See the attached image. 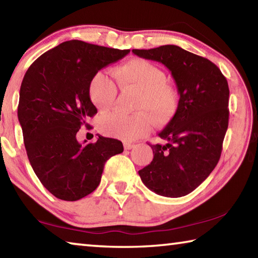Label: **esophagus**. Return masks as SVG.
<instances>
[{
  "label": "esophagus",
  "mask_w": 258,
  "mask_h": 258,
  "mask_svg": "<svg viewBox=\"0 0 258 258\" xmlns=\"http://www.w3.org/2000/svg\"><path fill=\"white\" fill-rule=\"evenodd\" d=\"M135 146L134 145H131V143H124V148H125V150H131L132 149V148H134Z\"/></svg>",
  "instance_id": "1"
}]
</instances>
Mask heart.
Returning a JSON list of instances; mask_svg holds the SVG:
<instances>
[{
    "mask_svg": "<svg viewBox=\"0 0 258 258\" xmlns=\"http://www.w3.org/2000/svg\"><path fill=\"white\" fill-rule=\"evenodd\" d=\"M121 89H134L140 92L138 111H143L157 121L172 115L176 108V93L166 83V75L159 67L143 59L126 61L113 71ZM117 89L108 74L98 72L89 83V97L99 110H107L115 102ZM150 120L145 113H125L113 111L101 117L99 128L109 137L132 141L150 131Z\"/></svg>",
    "mask_w": 258,
    "mask_h": 258,
    "instance_id": "obj_1",
    "label": "heart"
}]
</instances>
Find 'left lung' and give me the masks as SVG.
<instances>
[{
  "label": "left lung",
  "mask_w": 258,
  "mask_h": 258,
  "mask_svg": "<svg viewBox=\"0 0 258 258\" xmlns=\"http://www.w3.org/2000/svg\"><path fill=\"white\" fill-rule=\"evenodd\" d=\"M163 63L180 95L175 115L158 134L165 145H149L154 159L139 175L148 189L183 197L206 180L220 160L229 125V85L220 68L176 45L132 50Z\"/></svg>",
  "instance_id": "left-lung-1"
}]
</instances>
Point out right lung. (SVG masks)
Returning <instances> with one entry per match:
<instances>
[{
    "label": "right lung",
    "mask_w": 258,
    "mask_h": 258,
    "mask_svg": "<svg viewBox=\"0 0 258 258\" xmlns=\"http://www.w3.org/2000/svg\"><path fill=\"white\" fill-rule=\"evenodd\" d=\"M128 53L72 40L43 53L26 72L18 119L29 163L54 197L76 202L90 195L106 161L123 152L116 139L99 137L95 143L81 145L76 134L97 113L89 97L91 78Z\"/></svg>",
    "instance_id": "1"
}]
</instances>
